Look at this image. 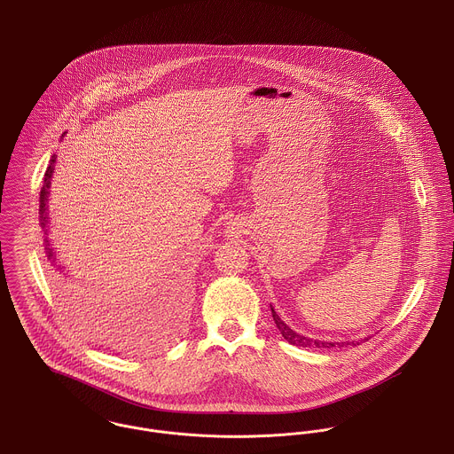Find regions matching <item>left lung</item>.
<instances>
[{"mask_svg":"<svg viewBox=\"0 0 454 454\" xmlns=\"http://www.w3.org/2000/svg\"><path fill=\"white\" fill-rule=\"evenodd\" d=\"M270 310H272V317H274V323H276V326H278V330L281 331V334L285 336V340L291 343V345H296V347H307V348H312V347H317V348H331V347H336V345H340V347H343V343L345 341H341V343H334V341H325V340H314V338H309V336H303V334H300V333H296V331L291 330L288 325L276 314V310H274V307L270 305ZM348 345V343H347ZM352 345H354V341H352ZM359 345V343H357Z\"/></svg>","mask_w":454,"mask_h":454,"instance_id":"obj_1","label":"left lung"}]
</instances>
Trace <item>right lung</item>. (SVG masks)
I'll return each instance as SVG.
<instances>
[{
    "label": "right lung",
    "mask_w": 454,
    "mask_h": 454,
    "mask_svg": "<svg viewBox=\"0 0 454 454\" xmlns=\"http://www.w3.org/2000/svg\"><path fill=\"white\" fill-rule=\"evenodd\" d=\"M64 137V135H62ZM53 165H55V156H51L50 166L46 168L44 173V184H43L42 192H40V225H42L44 234H46V225H48V194H50V180L53 175ZM44 249H46V256L50 260L51 269V279L55 289L62 300V303L66 305V309L71 312V316L82 319V323H86L88 326L97 325V314H95V303L90 300L88 291H84L82 286H76L74 281H71L67 278V274L64 272V267L60 263H57V258L53 256V247H50L48 239H44Z\"/></svg>",
    "instance_id": "add662e5"
}]
</instances>
